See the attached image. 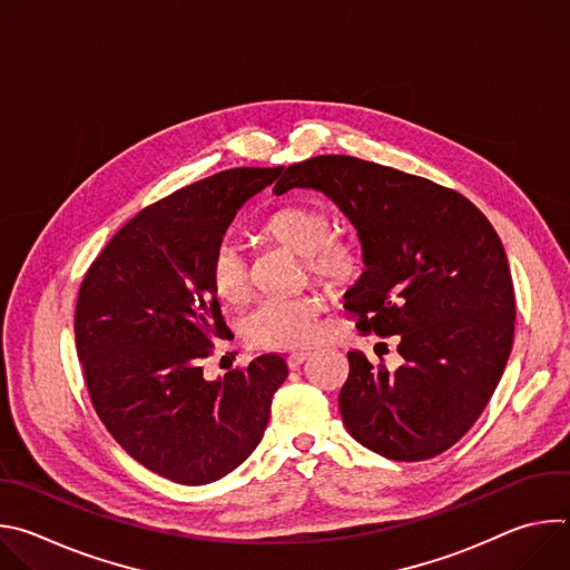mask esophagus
I'll return each mask as SVG.
<instances>
[{"label":"esophagus","instance_id":"obj_1","mask_svg":"<svg viewBox=\"0 0 570 570\" xmlns=\"http://www.w3.org/2000/svg\"><path fill=\"white\" fill-rule=\"evenodd\" d=\"M308 356H311L308 352H295V354H291V356L286 358V363H288V367H299Z\"/></svg>","mask_w":570,"mask_h":570}]
</instances>
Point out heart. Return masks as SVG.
Here are the masks:
<instances>
[{"label": "heart", "mask_w": 570, "mask_h": 570, "mask_svg": "<svg viewBox=\"0 0 570 570\" xmlns=\"http://www.w3.org/2000/svg\"><path fill=\"white\" fill-rule=\"evenodd\" d=\"M264 232L279 246L304 257L308 273L332 291L352 288L365 271V257L356 240L332 236L334 220L320 207H284L275 212ZM214 293L238 304L250 293V262L234 238L218 240L209 262ZM322 302L315 295L266 297L240 320L246 341L264 350H299L320 336Z\"/></svg>", "instance_id": "heart-1"}]
</instances>
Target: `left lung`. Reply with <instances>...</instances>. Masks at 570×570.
Segmentation results:
<instances>
[{"label": "left lung", "mask_w": 570, "mask_h": 570, "mask_svg": "<svg viewBox=\"0 0 570 570\" xmlns=\"http://www.w3.org/2000/svg\"><path fill=\"white\" fill-rule=\"evenodd\" d=\"M293 187L330 196L358 232L365 271L345 308L365 334L399 336V370L347 352L338 405L370 451L429 460L451 449L490 403L514 341V286L503 243L462 194L350 155L286 169Z\"/></svg>", "instance_id": "left-lung-1"}]
</instances>
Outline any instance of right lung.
<instances>
[{"label":"right lung","mask_w":570,"mask_h":570,"mask_svg":"<svg viewBox=\"0 0 570 570\" xmlns=\"http://www.w3.org/2000/svg\"><path fill=\"white\" fill-rule=\"evenodd\" d=\"M284 167L220 171L128 220L78 291L76 352L110 435L146 469L207 484L264 438L286 361L264 354L207 381L200 361L227 338L209 262L236 212Z\"/></svg>","instance_id":"1"}]
</instances>
